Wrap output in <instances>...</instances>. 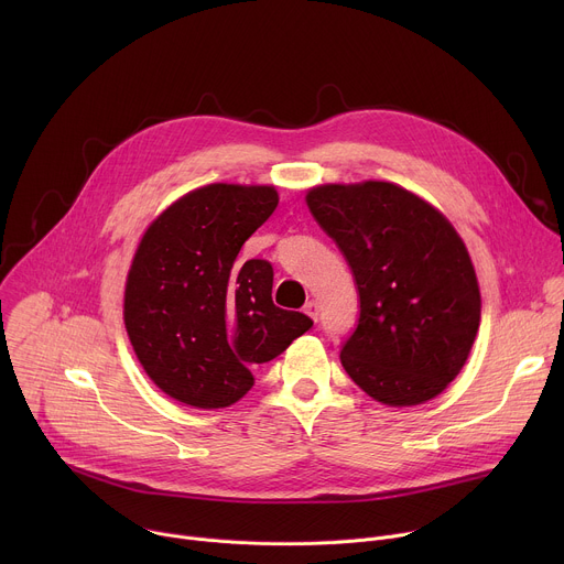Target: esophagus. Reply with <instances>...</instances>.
Returning a JSON list of instances; mask_svg holds the SVG:
<instances>
[{"instance_id":"esophagus-1","label":"esophagus","mask_w":564,"mask_h":564,"mask_svg":"<svg viewBox=\"0 0 564 564\" xmlns=\"http://www.w3.org/2000/svg\"><path fill=\"white\" fill-rule=\"evenodd\" d=\"M303 312L310 316V318H318V303L314 299H310L305 305H303Z\"/></svg>"}]
</instances>
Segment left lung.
I'll use <instances>...</instances> for the list:
<instances>
[{"instance_id": "8db88e82", "label": "left lung", "mask_w": 564, "mask_h": 564, "mask_svg": "<svg viewBox=\"0 0 564 564\" xmlns=\"http://www.w3.org/2000/svg\"><path fill=\"white\" fill-rule=\"evenodd\" d=\"M305 203L346 257L359 321L341 348L350 379L386 406H417L462 370L479 288L462 238L433 205L381 181L318 185Z\"/></svg>"}]
</instances>
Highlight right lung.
Returning a JSON list of instances; mask_svg holds the SVG:
<instances>
[{
  "mask_svg": "<svg viewBox=\"0 0 564 564\" xmlns=\"http://www.w3.org/2000/svg\"><path fill=\"white\" fill-rule=\"evenodd\" d=\"M268 185L214 183L160 214L135 250L124 326L151 381L187 406L223 409L252 386V368L312 328L272 301L265 259L238 263L246 240L272 216Z\"/></svg>",
  "mask_w": 564,
  "mask_h": 564,
  "instance_id": "obj_1",
  "label": "right lung"
}]
</instances>
